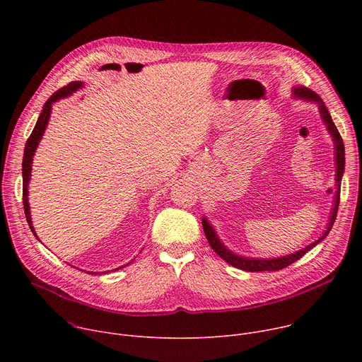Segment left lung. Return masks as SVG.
<instances>
[{"instance_id": "obj_1", "label": "left lung", "mask_w": 362, "mask_h": 362, "mask_svg": "<svg viewBox=\"0 0 362 362\" xmlns=\"http://www.w3.org/2000/svg\"><path fill=\"white\" fill-rule=\"evenodd\" d=\"M292 97L298 98V100H305L308 103H314V105L318 106L322 123L325 124L329 136L332 137L334 141V160H335V183H337V189H335V194H334V203H332V209L329 212V218H328V223H327V229L325 232L313 243L306 245L305 247L289 253V255H284V256H278V257H249V256H242L235 253L233 250H230L218 236L215 228L212 226V223L206 219V216L202 218V225H203V230L206 238H208L209 245L212 246V249L225 259L229 265L246 271V272H262V271H279L284 269L286 267H289L291 264L296 262L298 259L308 252L311 250L313 247H315L318 243H321L327 235L329 233V230L334 226L335 218H337V212H338V206H339V193H341V180L344 176V169H345V147L342 143V139L339 136L338 129L335 127L331 115L328 112V109L325 107L324 101L321 100V97L314 93L313 90H309L303 86H295L292 87Z\"/></svg>"}]
</instances>
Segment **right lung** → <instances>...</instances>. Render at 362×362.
<instances>
[{
  "label": "right lung",
  "instance_id": "right-lung-1",
  "mask_svg": "<svg viewBox=\"0 0 362 362\" xmlns=\"http://www.w3.org/2000/svg\"><path fill=\"white\" fill-rule=\"evenodd\" d=\"M84 87V83L83 81H71L70 84L64 86L63 88H60L59 91H56L53 95H51L47 101L45 105L42 107V112L34 126V130L33 133L30 134L27 143H25V148H24V158H23V203H24V212H25V218H27V222L30 225V229L33 232V235L38 239L35 230H34V226H33V221H31V214H30V203H28V183H30V179H31V166H33V158L35 154V150L40 144V140L41 137L44 136V132L47 129V124H48V120H49V116H51V110H53V105L56 101L62 100V98H66V97H70L73 93L78 91L80 88ZM40 240V239H38ZM129 264L123 265V267H127ZM120 267V268H123ZM117 268V269H120ZM109 272V271H106ZM90 275H94V274H100V272H87ZM103 274V272H101Z\"/></svg>",
  "mask_w": 362,
  "mask_h": 362
}]
</instances>
